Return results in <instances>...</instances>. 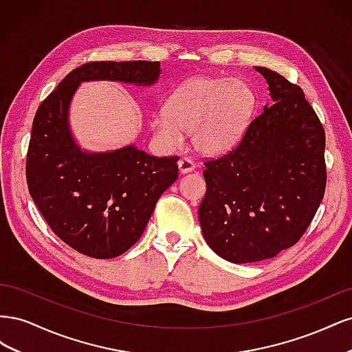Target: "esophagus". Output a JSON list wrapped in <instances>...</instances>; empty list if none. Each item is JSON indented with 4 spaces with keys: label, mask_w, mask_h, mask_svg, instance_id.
I'll list each match as a JSON object with an SVG mask.
<instances>
[{
    "label": "esophagus",
    "mask_w": 352,
    "mask_h": 352,
    "mask_svg": "<svg viewBox=\"0 0 352 352\" xmlns=\"http://www.w3.org/2000/svg\"><path fill=\"white\" fill-rule=\"evenodd\" d=\"M177 166H179V172L180 173H189V172H192V170L195 168V162H192V160L188 158V157H182V158L179 160Z\"/></svg>",
    "instance_id": "obj_1"
}]
</instances>
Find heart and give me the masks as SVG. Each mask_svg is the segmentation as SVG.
<instances>
[{"instance_id": "b5f03b06", "label": "heart", "mask_w": 352, "mask_h": 352, "mask_svg": "<svg viewBox=\"0 0 352 352\" xmlns=\"http://www.w3.org/2000/svg\"><path fill=\"white\" fill-rule=\"evenodd\" d=\"M254 107V92L243 80L194 78L170 94L164 111L153 116L151 131L166 148L179 146L184 132H192L199 153L217 155L241 140Z\"/></svg>"}]
</instances>
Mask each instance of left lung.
I'll use <instances>...</instances> for the list:
<instances>
[{
	"instance_id": "left-lung-1",
	"label": "left lung",
	"mask_w": 352,
	"mask_h": 352,
	"mask_svg": "<svg viewBox=\"0 0 352 352\" xmlns=\"http://www.w3.org/2000/svg\"><path fill=\"white\" fill-rule=\"evenodd\" d=\"M274 101L241 141L204 160L198 217L210 248L230 263L272 258L301 239L324 197L326 135L298 85L255 67Z\"/></svg>"
}]
</instances>
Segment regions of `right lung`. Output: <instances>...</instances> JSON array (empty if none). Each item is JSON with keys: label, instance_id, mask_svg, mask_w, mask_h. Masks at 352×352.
I'll return each instance as SVG.
<instances>
[{"label": "right lung", "instance_id": "obj_1", "mask_svg": "<svg viewBox=\"0 0 352 352\" xmlns=\"http://www.w3.org/2000/svg\"><path fill=\"white\" fill-rule=\"evenodd\" d=\"M158 61H88L72 70L36 110L26 158L29 194L51 230L92 258H114L145 230L158 198L177 179V155L133 145L87 154L69 132L67 110L82 80L151 85Z\"/></svg>", "mask_w": 352, "mask_h": 352}]
</instances>
